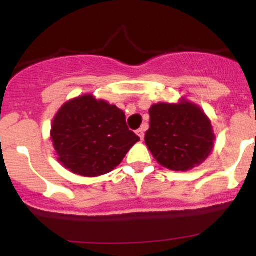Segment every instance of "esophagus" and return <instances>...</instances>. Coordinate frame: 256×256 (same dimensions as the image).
Masks as SVG:
<instances>
[{
    "label": "esophagus",
    "instance_id": "34e87169",
    "mask_svg": "<svg viewBox=\"0 0 256 256\" xmlns=\"http://www.w3.org/2000/svg\"><path fill=\"white\" fill-rule=\"evenodd\" d=\"M136 133H137V136H138L140 138L144 140V128H140V130H137V132H136Z\"/></svg>",
    "mask_w": 256,
    "mask_h": 256
}]
</instances>
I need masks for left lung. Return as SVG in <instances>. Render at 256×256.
<instances>
[{
	"label": "left lung",
	"instance_id": "8db88e82",
	"mask_svg": "<svg viewBox=\"0 0 256 256\" xmlns=\"http://www.w3.org/2000/svg\"><path fill=\"white\" fill-rule=\"evenodd\" d=\"M150 128L144 142L164 168L186 172L212 154L216 136L204 110L190 101L154 104L148 110Z\"/></svg>",
	"mask_w": 256,
	"mask_h": 256
}]
</instances>
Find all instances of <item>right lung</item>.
I'll use <instances>...</instances> for the list:
<instances>
[{"label": "right lung", "instance_id": "right-lung-1", "mask_svg": "<svg viewBox=\"0 0 256 256\" xmlns=\"http://www.w3.org/2000/svg\"><path fill=\"white\" fill-rule=\"evenodd\" d=\"M51 140L65 168L83 177H98L116 168L140 137L128 130L123 110L83 94L56 112Z\"/></svg>", "mask_w": 256, "mask_h": 256}]
</instances>
